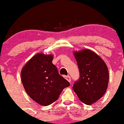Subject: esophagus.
<instances>
[{
  "instance_id": "1",
  "label": "esophagus",
  "mask_w": 124,
  "mask_h": 124,
  "mask_svg": "<svg viewBox=\"0 0 124 124\" xmlns=\"http://www.w3.org/2000/svg\"><path fill=\"white\" fill-rule=\"evenodd\" d=\"M66 79L69 82H71V78H70V76H66Z\"/></svg>"
}]
</instances>
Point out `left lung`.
<instances>
[{
	"label": "left lung",
	"mask_w": 124,
	"mask_h": 124,
	"mask_svg": "<svg viewBox=\"0 0 124 124\" xmlns=\"http://www.w3.org/2000/svg\"><path fill=\"white\" fill-rule=\"evenodd\" d=\"M74 55L80 77L74 83L73 90L81 101L88 105L92 104L106 91L109 81L108 67L97 53L89 49L75 51Z\"/></svg>",
	"instance_id": "left-lung-1"
}]
</instances>
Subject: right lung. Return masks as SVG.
Returning <instances> with one entry per match:
<instances>
[{
    "label": "right lung",
    "mask_w": 124,
    "mask_h": 124,
    "mask_svg": "<svg viewBox=\"0 0 124 124\" xmlns=\"http://www.w3.org/2000/svg\"><path fill=\"white\" fill-rule=\"evenodd\" d=\"M53 55L37 53L21 71V79L25 90L37 103L48 106L58 99L70 83L59 75L53 64Z\"/></svg>",
    "instance_id": "1"
}]
</instances>
